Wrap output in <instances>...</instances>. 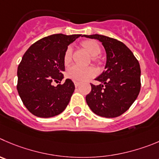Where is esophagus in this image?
<instances>
[{"label":"esophagus","mask_w":159,"mask_h":159,"mask_svg":"<svg viewBox=\"0 0 159 159\" xmlns=\"http://www.w3.org/2000/svg\"><path fill=\"white\" fill-rule=\"evenodd\" d=\"M74 84H75V87H79V86H80V83L79 82H77V81H74Z\"/></svg>","instance_id":"1"}]
</instances>
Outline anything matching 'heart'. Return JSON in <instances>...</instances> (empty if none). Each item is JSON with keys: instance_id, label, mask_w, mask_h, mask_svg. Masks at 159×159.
<instances>
[{"instance_id": "1", "label": "heart", "mask_w": 159, "mask_h": 159, "mask_svg": "<svg viewBox=\"0 0 159 159\" xmlns=\"http://www.w3.org/2000/svg\"><path fill=\"white\" fill-rule=\"evenodd\" d=\"M83 46L93 57L99 55L101 51L99 43L94 40H87V41L84 42ZM72 53V47L69 46L64 54V63L66 65H68L71 61ZM96 73V70L93 67H84L79 65H72L67 69L66 75L72 80L85 81L94 76Z\"/></svg>"}]
</instances>
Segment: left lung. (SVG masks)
<instances>
[{"mask_svg":"<svg viewBox=\"0 0 159 159\" xmlns=\"http://www.w3.org/2000/svg\"><path fill=\"white\" fill-rule=\"evenodd\" d=\"M98 40L106 51V65L95 80L99 85H91L86 101L98 116L115 118L127 111L140 90V64L132 51L121 41L103 35H84Z\"/></svg>","mask_w":159,"mask_h":159,"instance_id":"left-lung-1","label":"left lung"}]
</instances>
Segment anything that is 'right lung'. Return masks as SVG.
Returning <instances> with one entry per match:
<instances>
[{"label": "right lung", "mask_w": 159, "mask_h": 159, "mask_svg": "<svg viewBox=\"0 0 159 159\" xmlns=\"http://www.w3.org/2000/svg\"><path fill=\"white\" fill-rule=\"evenodd\" d=\"M81 34H53L32 44L18 67L17 90L25 108L33 115L50 118L62 112L75 90L70 79L64 78V54L68 46Z\"/></svg>", "instance_id": "obj_1"}]
</instances>
